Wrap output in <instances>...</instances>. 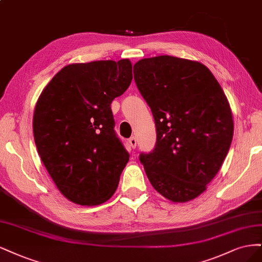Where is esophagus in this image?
Instances as JSON below:
<instances>
[{"label": "esophagus", "mask_w": 262, "mask_h": 262, "mask_svg": "<svg viewBox=\"0 0 262 262\" xmlns=\"http://www.w3.org/2000/svg\"><path fill=\"white\" fill-rule=\"evenodd\" d=\"M128 142H129L130 147H132L133 149H135V148H136V146H137V138L135 137V136H133V137H130V138H129Z\"/></svg>", "instance_id": "esophagus-1"}]
</instances>
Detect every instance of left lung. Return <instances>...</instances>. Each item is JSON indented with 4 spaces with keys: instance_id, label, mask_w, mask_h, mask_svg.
<instances>
[{
    "instance_id": "obj_1",
    "label": "left lung",
    "mask_w": 262,
    "mask_h": 262,
    "mask_svg": "<svg viewBox=\"0 0 262 262\" xmlns=\"http://www.w3.org/2000/svg\"><path fill=\"white\" fill-rule=\"evenodd\" d=\"M134 79L152 112L157 141L139 160L154 188L173 202L199 196L220 170L233 139V117L220 83L199 62L142 58Z\"/></svg>"
}]
</instances>
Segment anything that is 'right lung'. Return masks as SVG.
Returning <instances> with one entry per match:
<instances>
[{
	"label": "right lung",
	"instance_id": "1",
	"mask_svg": "<svg viewBox=\"0 0 262 262\" xmlns=\"http://www.w3.org/2000/svg\"><path fill=\"white\" fill-rule=\"evenodd\" d=\"M132 79L129 60L71 64L38 99L32 124L38 154L75 204L100 205L117 188L129 155L114 130L111 103Z\"/></svg>",
	"mask_w": 262,
	"mask_h": 262
}]
</instances>
